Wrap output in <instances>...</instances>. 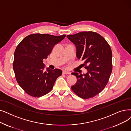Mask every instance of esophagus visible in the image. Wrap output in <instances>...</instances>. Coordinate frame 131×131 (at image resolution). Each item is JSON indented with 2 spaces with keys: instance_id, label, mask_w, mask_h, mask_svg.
<instances>
[{
  "instance_id": "34e87169",
  "label": "esophagus",
  "mask_w": 131,
  "mask_h": 131,
  "mask_svg": "<svg viewBox=\"0 0 131 131\" xmlns=\"http://www.w3.org/2000/svg\"><path fill=\"white\" fill-rule=\"evenodd\" d=\"M71 73L69 71H66L65 70L62 71V74H70Z\"/></svg>"
}]
</instances>
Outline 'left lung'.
Segmentation results:
<instances>
[{"label":"left lung","mask_w":131,"mask_h":131,"mask_svg":"<svg viewBox=\"0 0 131 131\" xmlns=\"http://www.w3.org/2000/svg\"><path fill=\"white\" fill-rule=\"evenodd\" d=\"M67 37L74 44L76 56L84 61L88 72L83 74L74 72L77 83L71 87L80 97H94L104 89L112 70V51L109 44L100 34L93 31H82Z\"/></svg>","instance_id":"left-lung-1"}]
</instances>
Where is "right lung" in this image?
<instances>
[{
  "instance_id": "obj_1",
  "label": "right lung",
  "mask_w": 131,
  "mask_h": 131,
  "mask_svg": "<svg viewBox=\"0 0 131 131\" xmlns=\"http://www.w3.org/2000/svg\"><path fill=\"white\" fill-rule=\"evenodd\" d=\"M65 35L33 34L26 37L14 52L13 70L17 82L25 92L33 97L45 95L52 89L62 71L47 68L43 60L52 51L54 45L61 42Z\"/></svg>"
}]
</instances>
